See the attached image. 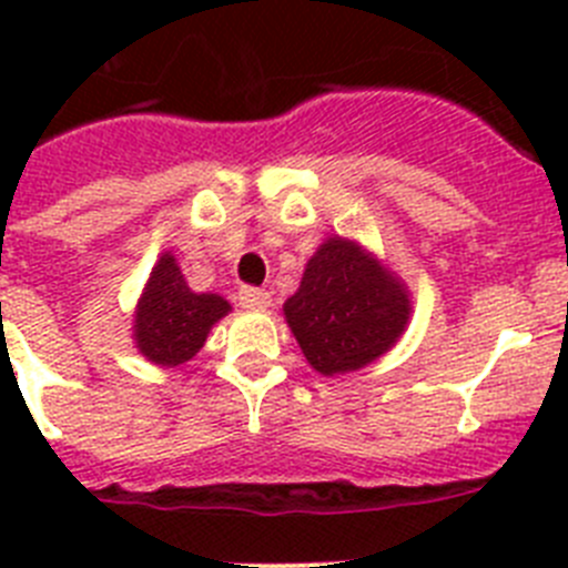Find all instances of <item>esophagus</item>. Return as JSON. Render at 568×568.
Returning a JSON list of instances; mask_svg holds the SVG:
<instances>
[{
    "mask_svg": "<svg viewBox=\"0 0 568 568\" xmlns=\"http://www.w3.org/2000/svg\"><path fill=\"white\" fill-rule=\"evenodd\" d=\"M239 304L244 310H267L270 307V293L258 287H241L239 290Z\"/></svg>",
    "mask_w": 568,
    "mask_h": 568,
    "instance_id": "34e87169",
    "label": "esophagus"
}]
</instances>
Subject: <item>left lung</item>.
Returning <instances> with one entry per match:
<instances>
[{"mask_svg": "<svg viewBox=\"0 0 568 568\" xmlns=\"http://www.w3.org/2000/svg\"><path fill=\"white\" fill-rule=\"evenodd\" d=\"M413 315L409 287L355 239L329 235L310 255L284 318L315 373H355L400 341Z\"/></svg>", "mask_w": 568, "mask_h": 568, "instance_id": "left-lung-1", "label": "left lung"}]
</instances>
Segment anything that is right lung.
I'll return each mask as SVG.
<instances>
[{"label":"right lung","instance_id":"obj_1","mask_svg":"<svg viewBox=\"0 0 568 568\" xmlns=\"http://www.w3.org/2000/svg\"><path fill=\"white\" fill-rule=\"evenodd\" d=\"M230 301L215 293H193L175 255L162 253L150 270L133 313L135 349L155 366L187 364L210 329L230 313Z\"/></svg>","mask_w":568,"mask_h":568}]
</instances>
